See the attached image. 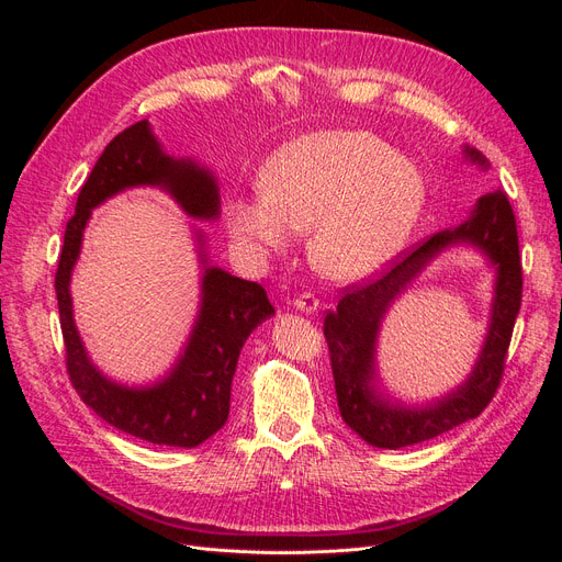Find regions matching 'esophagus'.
<instances>
[{"mask_svg": "<svg viewBox=\"0 0 562 562\" xmlns=\"http://www.w3.org/2000/svg\"><path fill=\"white\" fill-rule=\"evenodd\" d=\"M293 307H295L297 312H302V314L312 316V314L318 312V300H316L312 293H302L297 300H293Z\"/></svg>", "mask_w": 562, "mask_h": 562, "instance_id": "obj_1", "label": "esophagus"}]
</instances>
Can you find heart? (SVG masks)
<instances>
[{"label": "heart", "mask_w": 562, "mask_h": 562, "mask_svg": "<svg viewBox=\"0 0 562 562\" xmlns=\"http://www.w3.org/2000/svg\"><path fill=\"white\" fill-rule=\"evenodd\" d=\"M262 190L227 201L232 239L250 255L281 252L310 232V262L333 281L375 274L401 252L427 206L413 159L368 131H318L285 143L260 171Z\"/></svg>", "instance_id": "b5f03b06"}]
</instances>
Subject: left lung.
Instances as JSON below:
<instances>
[{
    "mask_svg": "<svg viewBox=\"0 0 562 562\" xmlns=\"http://www.w3.org/2000/svg\"><path fill=\"white\" fill-rule=\"evenodd\" d=\"M464 159L479 171L490 161L464 147ZM452 245L479 249L496 271L488 333L470 378L448 395L427 404H403L381 389L376 375V339L385 312L431 259ZM522 297V267L512 203L504 190L483 194L464 223L436 232L405 252L386 274L366 285H349L337 310L326 316L330 366L339 415L368 446L398 450L436 438L479 417L499 386L508 342Z\"/></svg>",
    "mask_w": 562,
    "mask_h": 562,
    "instance_id": "8db88e82",
    "label": "left lung"
}]
</instances>
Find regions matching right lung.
Instances as JSON below:
<instances>
[{"label":"right lung","mask_w":562,"mask_h":562,"mask_svg":"<svg viewBox=\"0 0 562 562\" xmlns=\"http://www.w3.org/2000/svg\"><path fill=\"white\" fill-rule=\"evenodd\" d=\"M133 187H159L184 215L201 223H215L220 217V187L211 168L192 157L166 155L147 119L116 135L81 187L56 271L67 372L81 401L119 431L155 446L196 448L225 427L236 361L248 335L274 314V307L260 283L232 277L223 267L211 265L206 236L194 229L201 300L180 356L171 370L151 384L128 386L110 380L81 342L70 281L93 209Z\"/></svg>","instance_id":"right-lung-1"}]
</instances>
